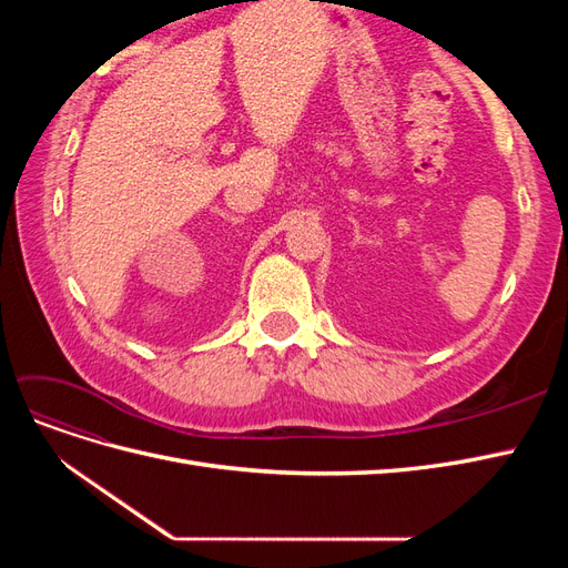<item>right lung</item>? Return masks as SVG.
<instances>
[{
  "label": "right lung",
  "mask_w": 568,
  "mask_h": 568,
  "mask_svg": "<svg viewBox=\"0 0 568 568\" xmlns=\"http://www.w3.org/2000/svg\"><path fill=\"white\" fill-rule=\"evenodd\" d=\"M255 2H257V0H255Z\"/></svg>",
  "instance_id": "add662e5"
}]
</instances>
